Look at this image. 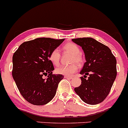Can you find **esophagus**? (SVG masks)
<instances>
[{
  "label": "esophagus",
  "instance_id": "esophagus-1",
  "mask_svg": "<svg viewBox=\"0 0 128 128\" xmlns=\"http://www.w3.org/2000/svg\"><path fill=\"white\" fill-rule=\"evenodd\" d=\"M64 77H65L66 78H67V79H72V76H71L66 75V76H64Z\"/></svg>",
  "mask_w": 128,
  "mask_h": 128
}]
</instances>
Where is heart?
<instances>
[{"mask_svg": "<svg viewBox=\"0 0 128 128\" xmlns=\"http://www.w3.org/2000/svg\"><path fill=\"white\" fill-rule=\"evenodd\" d=\"M63 50L67 52L70 53L72 55L71 58V62L72 64L70 66H60L55 69L58 74L65 75H71L78 70V67L76 62L78 64H81L83 62V58L80 53V47L75 43L69 42L64 45L62 47ZM61 54L60 50L58 48L53 49L48 55V60L54 66H58L60 63Z\"/></svg>", "mask_w": 128, "mask_h": 128, "instance_id": "obj_1", "label": "heart"}]
</instances>
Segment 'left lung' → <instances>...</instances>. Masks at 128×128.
<instances>
[{"label":"left lung","mask_w":128,"mask_h":128,"mask_svg":"<svg viewBox=\"0 0 128 128\" xmlns=\"http://www.w3.org/2000/svg\"><path fill=\"white\" fill-rule=\"evenodd\" d=\"M81 46L86 62L80 72L81 84L75 92L89 104L102 103L110 92L116 76V61L109 47L92 38L72 39ZM89 75L88 78L86 75Z\"/></svg>","instance_id":"left-lung-1"}]
</instances>
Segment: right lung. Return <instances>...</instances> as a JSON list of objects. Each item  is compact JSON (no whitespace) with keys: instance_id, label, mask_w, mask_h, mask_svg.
I'll return each mask as SVG.
<instances>
[{"instance_id":"1","label":"right lung","mask_w":128,"mask_h":128,"mask_svg":"<svg viewBox=\"0 0 128 128\" xmlns=\"http://www.w3.org/2000/svg\"><path fill=\"white\" fill-rule=\"evenodd\" d=\"M64 40L39 38L24 42L12 56V77L22 96L32 104H46L55 95L64 76L52 74L48 55Z\"/></svg>"}]
</instances>
